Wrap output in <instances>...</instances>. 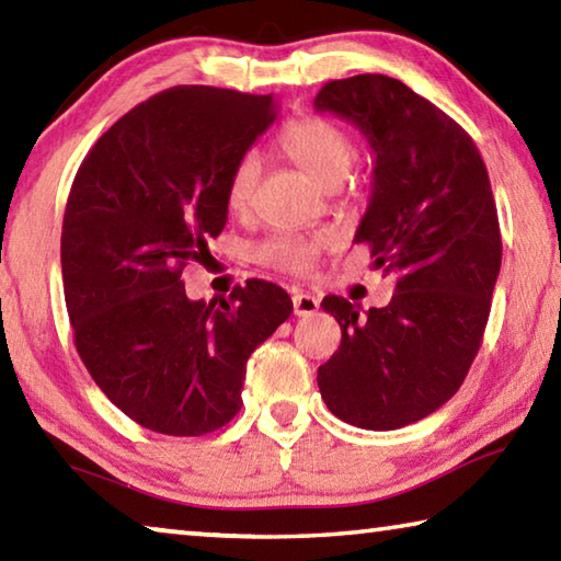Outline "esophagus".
<instances>
[{"mask_svg": "<svg viewBox=\"0 0 561 561\" xmlns=\"http://www.w3.org/2000/svg\"><path fill=\"white\" fill-rule=\"evenodd\" d=\"M291 301H294V314L297 317H311L319 309V299L314 294H307V291H297L291 297Z\"/></svg>", "mask_w": 561, "mask_h": 561, "instance_id": "esophagus-1", "label": "esophagus"}]
</instances>
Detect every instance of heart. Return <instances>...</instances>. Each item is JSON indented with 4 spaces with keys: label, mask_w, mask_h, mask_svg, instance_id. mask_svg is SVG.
Returning <instances> with one entry per match:
<instances>
[{
    "label": "heart",
    "mask_w": 561,
    "mask_h": 561,
    "mask_svg": "<svg viewBox=\"0 0 561 561\" xmlns=\"http://www.w3.org/2000/svg\"><path fill=\"white\" fill-rule=\"evenodd\" d=\"M279 146L304 173L321 185H336L351 165V140L336 123L319 116H301L282 130ZM262 173V160L254 150H247L227 175V205L234 213H244L252 205ZM331 242L327 232L317 234H272L254 247V260L274 270L304 274L314 267L319 254Z\"/></svg>",
    "instance_id": "1"
}]
</instances>
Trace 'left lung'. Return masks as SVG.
<instances>
[{
	"label": "left lung",
	"mask_w": 561,
	"mask_h": 561,
	"mask_svg": "<svg viewBox=\"0 0 561 561\" xmlns=\"http://www.w3.org/2000/svg\"><path fill=\"white\" fill-rule=\"evenodd\" d=\"M317 111L346 118L374 150V187L354 242L396 279L393 299L360 314L327 297L341 344L317 381L331 413L396 431L450 401L485 334L502 240L478 146L403 81L360 73L329 81Z\"/></svg>",
	"instance_id": "8db88e82"
}]
</instances>
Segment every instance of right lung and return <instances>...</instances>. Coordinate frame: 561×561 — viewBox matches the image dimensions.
Returning a JSON list of instances; mask_svg holds the SVG:
<instances>
[{
  "mask_svg": "<svg viewBox=\"0 0 561 561\" xmlns=\"http://www.w3.org/2000/svg\"><path fill=\"white\" fill-rule=\"evenodd\" d=\"M277 118V101L173 87L103 133L61 227L64 297L83 366L130 421L205 435L242 408L247 358L291 314L282 287L247 279L193 301L180 279L227 222V175Z\"/></svg>",
  "mask_w": 561,
  "mask_h": 561,
  "instance_id": "add662e5",
  "label": "right lung"
}]
</instances>
